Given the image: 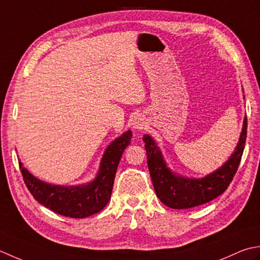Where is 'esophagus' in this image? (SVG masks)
Returning <instances> with one entry per match:
<instances>
[{"mask_svg": "<svg viewBox=\"0 0 260 260\" xmlns=\"http://www.w3.org/2000/svg\"><path fill=\"white\" fill-rule=\"evenodd\" d=\"M144 120H142L140 116H137V118H135L134 122H132V126H134L135 129L137 130H141L142 128H144Z\"/></svg>", "mask_w": 260, "mask_h": 260, "instance_id": "esophagus-1", "label": "esophagus"}]
</instances>
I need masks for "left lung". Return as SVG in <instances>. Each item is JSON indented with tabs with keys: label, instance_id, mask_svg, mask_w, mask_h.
<instances>
[{
	"label": "left lung",
	"instance_id": "left-lung-1",
	"mask_svg": "<svg viewBox=\"0 0 260 260\" xmlns=\"http://www.w3.org/2000/svg\"><path fill=\"white\" fill-rule=\"evenodd\" d=\"M247 138V118L235 152L224 165L202 178H186L173 173L164 160L161 151L149 135L142 140L147 151V162L156 195L168 208L182 210L195 208L218 198L229 186L237 173L245 149Z\"/></svg>",
	"mask_w": 260,
	"mask_h": 260
}]
</instances>
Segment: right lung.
I'll use <instances>...</instances> for the list:
<instances>
[{"instance_id":"obj_1","label":"right lung","mask_w":260,"mask_h":260,"mask_svg":"<svg viewBox=\"0 0 260 260\" xmlns=\"http://www.w3.org/2000/svg\"><path fill=\"white\" fill-rule=\"evenodd\" d=\"M131 137L132 132L128 130L111 142L101 160L96 177L86 185L61 186L45 183L31 175L19 161L23 181L36 201L55 213L75 219L99 213L111 199L116 169L124 149L130 145Z\"/></svg>"}]
</instances>
